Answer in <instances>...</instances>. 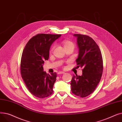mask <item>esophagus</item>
<instances>
[{
    "instance_id": "1",
    "label": "esophagus",
    "mask_w": 122,
    "mask_h": 122,
    "mask_svg": "<svg viewBox=\"0 0 122 122\" xmlns=\"http://www.w3.org/2000/svg\"><path fill=\"white\" fill-rule=\"evenodd\" d=\"M58 74H65V72H64L60 71V72H59L58 73Z\"/></svg>"
}]
</instances>
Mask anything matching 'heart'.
Here are the masks:
<instances>
[{"label": "heart", "mask_w": 122, "mask_h": 122, "mask_svg": "<svg viewBox=\"0 0 122 122\" xmlns=\"http://www.w3.org/2000/svg\"><path fill=\"white\" fill-rule=\"evenodd\" d=\"M63 44H64V47L66 46H69V45H74L73 43L72 42L70 41H63ZM54 48V46H52L51 50L52 51L53 50Z\"/></svg>", "instance_id": "heart-1"}]
</instances>
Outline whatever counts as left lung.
<instances>
[{"mask_svg":"<svg viewBox=\"0 0 122 122\" xmlns=\"http://www.w3.org/2000/svg\"><path fill=\"white\" fill-rule=\"evenodd\" d=\"M74 36L79 48L76 64L83 69L81 76H73L71 91L76 96L85 97L92 93L99 84L103 72V60L98 45L92 37L81 34Z\"/></svg>","mask_w":122,"mask_h":122,"instance_id":"8db88e82","label":"left lung"}]
</instances>
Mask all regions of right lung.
Segmentation results:
<instances>
[{"instance_id":"add662e5","label":"right lung","mask_w":122,"mask_h":122,"mask_svg":"<svg viewBox=\"0 0 122 122\" xmlns=\"http://www.w3.org/2000/svg\"><path fill=\"white\" fill-rule=\"evenodd\" d=\"M61 35L38 34L29 41L23 50L21 60V74L30 92L43 98L53 93L57 74H46L43 64L49 58L50 46Z\"/></svg>"}]
</instances>
